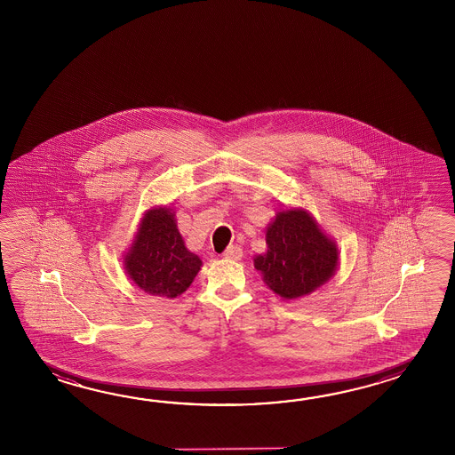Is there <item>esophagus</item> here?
Listing matches in <instances>:
<instances>
[{
    "label": "esophagus",
    "mask_w": 455,
    "mask_h": 455,
    "mask_svg": "<svg viewBox=\"0 0 455 455\" xmlns=\"http://www.w3.org/2000/svg\"><path fill=\"white\" fill-rule=\"evenodd\" d=\"M242 257V247L234 243L229 245L226 251H224V259H229V260H241Z\"/></svg>",
    "instance_id": "obj_1"
}]
</instances>
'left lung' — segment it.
<instances>
[{"instance_id": "left-lung-1", "label": "left lung", "mask_w": 455, "mask_h": 455, "mask_svg": "<svg viewBox=\"0 0 455 455\" xmlns=\"http://www.w3.org/2000/svg\"><path fill=\"white\" fill-rule=\"evenodd\" d=\"M268 251L253 265L270 290L284 299L306 296L329 281L337 270L335 242L320 231L307 212L288 210L276 214L267 229Z\"/></svg>"}]
</instances>
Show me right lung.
<instances>
[{
	"mask_svg": "<svg viewBox=\"0 0 455 455\" xmlns=\"http://www.w3.org/2000/svg\"><path fill=\"white\" fill-rule=\"evenodd\" d=\"M202 260L187 251L171 210H149L126 253L125 268L141 290L177 298L192 284Z\"/></svg>",
	"mask_w": 455,
	"mask_h": 455,
	"instance_id": "1",
	"label": "right lung"
}]
</instances>
